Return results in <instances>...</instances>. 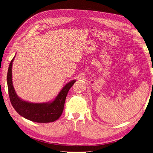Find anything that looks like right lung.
I'll use <instances>...</instances> for the list:
<instances>
[{
    "label": "right lung",
    "mask_w": 153,
    "mask_h": 153,
    "mask_svg": "<svg viewBox=\"0 0 153 153\" xmlns=\"http://www.w3.org/2000/svg\"><path fill=\"white\" fill-rule=\"evenodd\" d=\"M15 57L9 64L7 76L9 95L13 108L21 116L33 122L46 123L57 120L62 113L68 92L76 81V79L66 84L58 95L51 101L34 103L24 101L17 96L12 83V68Z\"/></svg>",
    "instance_id": "right-lung-1"
}]
</instances>
